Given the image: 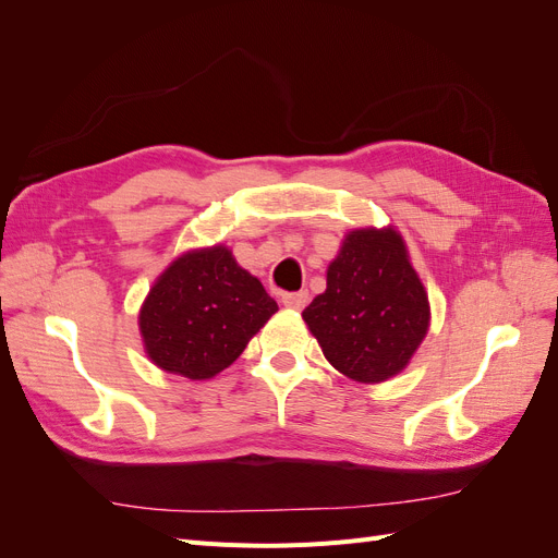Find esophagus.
Returning a JSON list of instances; mask_svg holds the SVG:
<instances>
[{"label": "esophagus", "instance_id": "esophagus-1", "mask_svg": "<svg viewBox=\"0 0 558 558\" xmlns=\"http://www.w3.org/2000/svg\"><path fill=\"white\" fill-rule=\"evenodd\" d=\"M310 302V293L307 291H295V293H283L281 295V305L289 310H302Z\"/></svg>", "mask_w": 558, "mask_h": 558}]
</instances>
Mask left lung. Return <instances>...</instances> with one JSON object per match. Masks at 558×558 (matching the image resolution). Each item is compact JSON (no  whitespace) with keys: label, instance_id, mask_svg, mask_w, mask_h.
Returning a JSON list of instances; mask_svg holds the SVG:
<instances>
[{"label":"left lung","instance_id":"obj_1","mask_svg":"<svg viewBox=\"0 0 558 558\" xmlns=\"http://www.w3.org/2000/svg\"><path fill=\"white\" fill-rule=\"evenodd\" d=\"M324 356L349 379L398 375L428 330V295L396 230H353L328 289L302 312Z\"/></svg>","mask_w":558,"mask_h":558}]
</instances>
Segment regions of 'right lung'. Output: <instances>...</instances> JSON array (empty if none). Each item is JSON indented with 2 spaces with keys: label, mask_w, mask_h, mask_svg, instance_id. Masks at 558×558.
I'll return each instance as SVG.
<instances>
[{
  "label": "right lung",
  "mask_w": 558,
  "mask_h": 558,
  "mask_svg": "<svg viewBox=\"0 0 558 558\" xmlns=\"http://www.w3.org/2000/svg\"><path fill=\"white\" fill-rule=\"evenodd\" d=\"M263 283L226 246L185 253L150 289L140 328L146 353L167 373L209 379L240 359L277 312Z\"/></svg>",
  "instance_id": "right-lung-1"
}]
</instances>
